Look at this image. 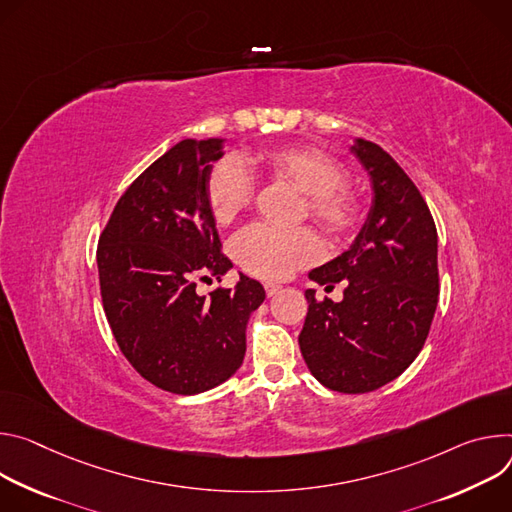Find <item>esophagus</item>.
Instances as JSON below:
<instances>
[{"instance_id": "34e87169", "label": "esophagus", "mask_w": 512, "mask_h": 512, "mask_svg": "<svg viewBox=\"0 0 512 512\" xmlns=\"http://www.w3.org/2000/svg\"><path fill=\"white\" fill-rule=\"evenodd\" d=\"M280 285H274V282H266V285H264V291H266V295L268 297H274V295H278L280 293Z\"/></svg>"}]
</instances>
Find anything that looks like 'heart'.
Segmentation results:
<instances>
[{"label":"heart","mask_w":512,"mask_h":512,"mask_svg":"<svg viewBox=\"0 0 512 512\" xmlns=\"http://www.w3.org/2000/svg\"><path fill=\"white\" fill-rule=\"evenodd\" d=\"M252 166L291 183L305 195L303 213L331 238H346L362 219V205L346 183V168L323 150L311 146H274L248 156ZM254 197V181L248 166L238 156L215 164L207 183V203L219 225H230ZM234 258L260 278H285L295 268L311 264L321 254V242L311 227L289 232L250 225L232 244Z\"/></svg>","instance_id":"1"}]
</instances>
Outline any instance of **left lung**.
Here are the masks:
<instances>
[{
    "instance_id": "8db88e82",
    "label": "left lung",
    "mask_w": 512,
    "mask_h": 512,
    "mask_svg": "<svg viewBox=\"0 0 512 512\" xmlns=\"http://www.w3.org/2000/svg\"><path fill=\"white\" fill-rule=\"evenodd\" d=\"M374 201L354 246L309 272L319 285L346 280L344 301H317L299 335L311 374L327 388L362 394L401 376L419 356L439 297L437 230L417 185L386 150L356 140Z\"/></svg>"
}]
</instances>
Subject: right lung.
Returning <instances> with one entry per match:
<instances>
[{
    "mask_svg": "<svg viewBox=\"0 0 512 512\" xmlns=\"http://www.w3.org/2000/svg\"><path fill=\"white\" fill-rule=\"evenodd\" d=\"M221 140H183L124 191L97 246L103 311L113 337L150 384L197 394L230 378L246 354V323L264 301L258 280L197 295L232 268L207 203Z\"/></svg>",
    "mask_w": 512,
    "mask_h": 512,
    "instance_id": "add662e5",
    "label": "right lung"
}]
</instances>
